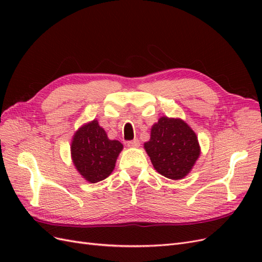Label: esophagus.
Here are the masks:
<instances>
[{
    "mask_svg": "<svg viewBox=\"0 0 262 262\" xmlns=\"http://www.w3.org/2000/svg\"><path fill=\"white\" fill-rule=\"evenodd\" d=\"M126 145H128L129 147H138V146H140V142L138 139H134L132 141L126 142Z\"/></svg>",
    "mask_w": 262,
    "mask_h": 262,
    "instance_id": "1",
    "label": "esophagus"
}]
</instances>
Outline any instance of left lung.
Returning <instances> with one entry per match:
<instances>
[{"label":"left lung","instance_id":"8db88e82","mask_svg":"<svg viewBox=\"0 0 262 262\" xmlns=\"http://www.w3.org/2000/svg\"><path fill=\"white\" fill-rule=\"evenodd\" d=\"M144 148L154 168L172 180L186 177L200 155L193 130L181 119L162 117L152 129Z\"/></svg>","mask_w":262,"mask_h":262}]
</instances>
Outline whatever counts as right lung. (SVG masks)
I'll list each match as a JSON object with an SVG mask.
<instances>
[{
  "label": "right lung",
  "instance_id": "1",
  "mask_svg": "<svg viewBox=\"0 0 262 262\" xmlns=\"http://www.w3.org/2000/svg\"><path fill=\"white\" fill-rule=\"evenodd\" d=\"M123 145L109 140L97 120L82 125L71 143V156L77 171L91 184L104 180L113 172Z\"/></svg>",
  "mask_w": 262,
  "mask_h": 262
}]
</instances>
